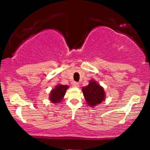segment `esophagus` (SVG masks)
Instances as JSON below:
<instances>
[{
  "mask_svg": "<svg viewBox=\"0 0 150 150\" xmlns=\"http://www.w3.org/2000/svg\"><path fill=\"white\" fill-rule=\"evenodd\" d=\"M73 87H79V83H77V82H73Z\"/></svg>",
  "mask_w": 150,
  "mask_h": 150,
  "instance_id": "1",
  "label": "esophagus"
}]
</instances>
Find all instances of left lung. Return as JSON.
Instances as JSON below:
<instances>
[{"mask_svg":"<svg viewBox=\"0 0 150 150\" xmlns=\"http://www.w3.org/2000/svg\"><path fill=\"white\" fill-rule=\"evenodd\" d=\"M82 91L85 100L89 106H96L105 100V93L104 88L94 80H91L89 84L83 87Z\"/></svg>","mask_w":150,"mask_h":150,"instance_id":"obj_1","label":"left lung"}]
</instances>
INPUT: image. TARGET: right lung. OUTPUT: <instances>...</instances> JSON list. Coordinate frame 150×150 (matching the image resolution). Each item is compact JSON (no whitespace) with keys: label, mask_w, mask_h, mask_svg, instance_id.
I'll return each mask as SVG.
<instances>
[{"label":"right lung","mask_w":150,"mask_h":150,"mask_svg":"<svg viewBox=\"0 0 150 150\" xmlns=\"http://www.w3.org/2000/svg\"><path fill=\"white\" fill-rule=\"evenodd\" d=\"M67 85H59L55 87L54 89L51 91L50 99L53 103H58L63 99L66 90L68 88Z\"/></svg>","instance_id":"right-lung-1"}]
</instances>
